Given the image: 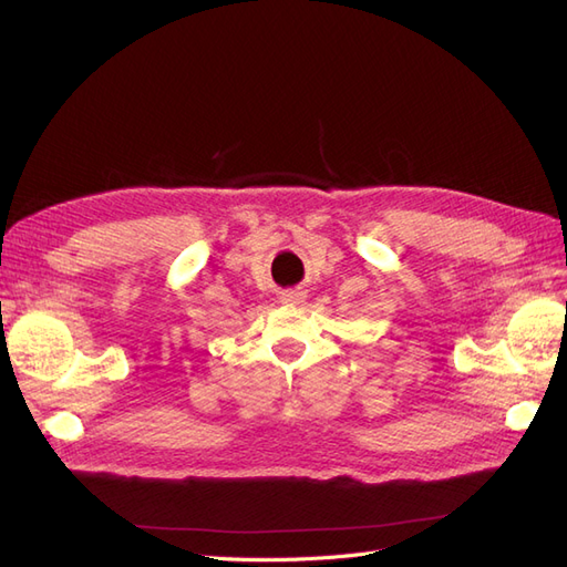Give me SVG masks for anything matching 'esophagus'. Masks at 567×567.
Returning <instances> with one entry per match:
<instances>
[{
	"mask_svg": "<svg viewBox=\"0 0 567 567\" xmlns=\"http://www.w3.org/2000/svg\"><path fill=\"white\" fill-rule=\"evenodd\" d=\"M302 300H305V290H300V288H290L281 293V302H288V305H298Z\"/></svg>",
	"mask_w": 567,
	"mask_h": 567,
	"instance_id": "34e87169",
	"label": "esophagus"
}]
</instances>
